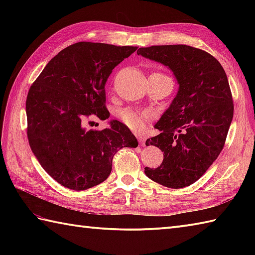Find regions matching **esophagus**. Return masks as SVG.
<instances>
[{
  "mask_svg": "<svg viewBox=\"0 0 255 255\" xmlns=\"http://www.w3.org/2000/svg\"><path fill=\"white\" fill-rule=\"evenodd\" d=\"M137 138H138V140H139L140 145H144V144H145V140H147V138H145L144 134L139 133V134H137Z\"/></svg>",
  "mask_w": 255,
  "mask_h": 255,
  "instance_id": "obj_1",
  "label": "esophagus"
}]
</instances>
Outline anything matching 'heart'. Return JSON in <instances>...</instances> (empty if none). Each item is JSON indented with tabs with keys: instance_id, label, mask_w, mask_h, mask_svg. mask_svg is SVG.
Listing matches in <instances>:
<instances>
[{
	"instance_id": "obj_1",
	"label": "heart",
	"mask_w": 255,
	"mask_h": 255,
	"mask_svg": "<svg viewBox=\"0 0 255 255\" xmlns=\"http://www.w3.org/2000/svg\"><path fill=\"white\" fill-rule=\"evenodd\" d=\"M122 122L133 131H141L147 126L150 119V114L147 112L139 113L132 110H125L121 113Z\"/></svg>"
}]
</instances>
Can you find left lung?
Returning <instances> with one entry per match:
<instances>
[{"mask_svg": "<svg viewBox=\"0 0 255 255\" xmlns=\"http://www.w3.org/2000/svg\"><path fill=\"white\" fill-rule=\"evenodd\" d=\"M138 55L169 68L177 94L155 124L160 134L147 139L163 153L156 169L144 167L151 180L170 188L189 186L202 177L223 150L234 117L228 78L210 53L186 45L139 48Z\"/></svg>", "mask_w": 255, "mask_h": 255, "instance_id": "1", "label": "left lung"}]
</instances>
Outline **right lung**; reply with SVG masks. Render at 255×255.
<instances>
[{"label": "right lung", "mask_w": 255, "mask_h": 255, "mask_svg": "<svg viewBox=\"0 0 255 255\" xmlns=\"http://www.w3.org/2000/svg\"><path fill=\"white\" fill-rule=\"evenodd\" d=\"M137 47L80 41L47 63L26 100L27 137L32 153L53 180L73 191L99 185L111 174L113 158L138 141L118 121L88 130L91 118L105 121V84L113 69Z\"/></svg>", "instance_id": "1"}]
</instances>
